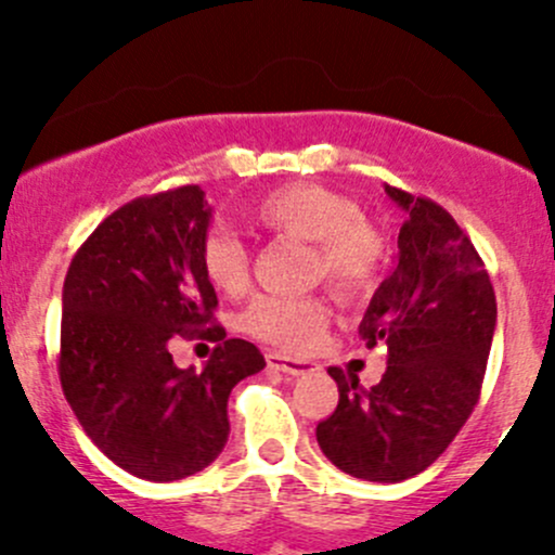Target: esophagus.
Listing matches in <instances>:
<instances>
[{"label":"esophagus","instance_id":"34e87169","mask_svg":"<svg viewBox=\"0 0 555 555\" xmlns=\"http://www.w3.org/2000/svg\"><path fill=\"white\" fill-rule=\"evenodd\" d=\"M266 362H268V367H273V371L289 373V376H304V373L317 371V365H313V362L295 360V357L276 354V351H271V354H266Z\"/></svg>","mask_w":555,"mask_h":555}]
</instances>
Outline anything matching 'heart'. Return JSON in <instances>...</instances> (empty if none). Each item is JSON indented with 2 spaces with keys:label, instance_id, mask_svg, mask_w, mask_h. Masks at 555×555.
Wrapping results in <instances>:
<instances>
[{
  "label": "heart",
  "instance_id": "heart-1",
  "mask_svg": "<svg viewBox=\"0 0 555 555\" xmlns=\"http://www.w3.org/2000/svg\"><path fill=\"white\" fill-rule=\"evenodd\" d=\"M249 217L273 236L311 244V282L324 279L346 298L365 295L382 273L384 233L340 190L317 182L282 184L257 198ZM201 268L217 293L242 295L249 284V249L231 231H211L201 246ZM327 324L330 306L319 295H257L242 313L251 338L295 354L313 349Z\"/></svg>",
  "mask_w": 555,
  "mask_h": 555
}]
</instances>
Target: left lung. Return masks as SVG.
<instances>
[{"instance_id": "1", "label": "left lung", "mask_w": 555, "mask_h": 555, "mask_svg": "<svg viewBox=\"0 0 555 555\" xmlns=\"http://www.w3.org/2000/svg\"><path fill=\"white\" fill-rule=\"evenodd\" d=\"M408 220L397 266L360 322L367 349L386 344L382 382L327 367L338 405L317 424V443L344 473L400 483L427 469L478 405L496 327V298L478 249L456 220L424 195L386 184Z\"/></svg>"}]
</instances>
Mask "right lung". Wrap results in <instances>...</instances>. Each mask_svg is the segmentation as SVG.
<instances>
[{"label": "right lung", "instance_id": "obj_1", "mask_svg": "<svg viewBox=\"0 0 555 555\" xmlns=\"http://www.w3.org/2000/svg\"><path fill=\"white\" fill-rule=\"evenodd\" d=\"M211 209L198 184L142 195L86 238L64 279L59 378L88 438L144 480L188 478L225 449L228 397L266 367L215 324L201 268ZM173 334L217 343L201 374L172 365Z\"/></svg>", "mask_w": 555, "mask_h": 555}]
</instances>
